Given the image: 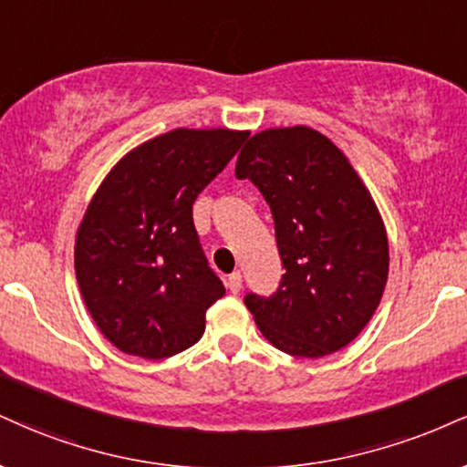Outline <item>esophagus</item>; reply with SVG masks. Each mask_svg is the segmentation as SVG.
<instances>
[{"label":"esophagus","mask_w":467,"mask_h":467,"mask_svg":"<svg viewBox=\"0 0 467 467\" xmlns=\"http://www.w3.org/2000/svg\"><path fill=\"white\" fill-rule=\"evenodd\" d=\"M226 285H228V289L233 291V294H239L241 287H244V278H241V272L230 274L228 280H226Z\"/></svg>","instance_id":"34e87169"}]
</instances>
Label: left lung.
Segmentation results:
<instances>
[{"label":"left lung","instance_id":"8db88e82","mask_svg":"<svg viewBox=\"0 0 467 467\" xmlns=\"http://www.w3.org/2000/svg\"><path fill=\"white\" fill-rule=\"evenodd\" d=\"M239 180L272 209L285 274L276 294L245 296L263 337L294 357L350 344L374 316L389 274V244L372 195L322 132L269 128L241 150Z\"/></svg>","mask_w":467,"mask_h":467}]
</instances>
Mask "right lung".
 I'll return each mask as SVG.
<instances>
[{
  "instance_id": "obj_1",
  "label": "right lung",
  "mask_w": 467,
  "mask_h": 467,
  "mask_svg": "<svg viewBox=\"0 0 467 467\" xmlns=\"http://www.w3.org/2000/svg\"><path fill=\"white\" fill-rule=\"evenodd\" d=\"M248 132L176 130L128 151L95 191L76 234V278L102 335L121 352L187 350L226 289L193 226V202Z\"/></svg>"
}]
</instances>
